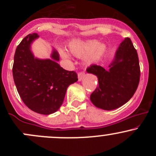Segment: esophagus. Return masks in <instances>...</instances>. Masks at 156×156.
I'll return each mask as SVG.
<instances>
[{
	"instance_id": "obj_1",
	"label": "esophagus",
	"mask_w": 156,
	"mask_h": 156,
	"mask_svg": "<svg viewBox=\"0 0 156 156\" xmlns=\"http://www.w3.org/2000/svg\"><path fill=\"white\" fill-rule=\"evenodd\" d=\"M84 75H85V73H84V72H78V80H79V81H81V80L83 79V78L84 77Z\"/></svg>"
}]
</instances>
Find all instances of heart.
<instances>
[{"mask_svg": "<svg viewBox=\"0 0 156 156\" xmlns=\"http://www.w3.org/2000/svg\"><path fill=\"white\" fill-rule=\"evenodd\" d=\"M71 52L78 57L86 56L87 63H94L97 62L104 53L106 46L102 44H98L96 41H89L86 42H72L69 45ZM63 58L68 57V55L64 52H61Z\"/></svg>", "mask_w": 156, "mask_h": 156, "instance_id": "obj_1", "label": "heart"}]
</instances>
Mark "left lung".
Instances as JSON below:
<instances>
[{
  "mask_svg": "<svg viewBox=\"0 0 156 156\" xmlns=\"http://www.w3.org/2000/svg\"><path fill=\"white\" fill-rule=\"evenodd\" d=\"M87 72L98 78L99 85L90 95L94 106L113 110L125 104L136 92L140 77L137 52L130 37L121 43L108 70L94 64Z\"/></svg>",
  "mask_w": 156,
  "mask_h": 156,
  "instance_id": "left-lung-1",
  "label": "left lung"
}]
</instances>
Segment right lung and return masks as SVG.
<instances>
[{
    "label": "right lung",
    "mask_w": 156,
    "mask_h": 156,
    "mask_svg": "<svg viewBox=\"0 0 156 156\" xmlns=\"http://www.w3.org/2000/svg\"><path fill=\"white\" fill-rule=\"evenodd\" d=\"M38 37L29 34L17 46L14 54L12 76L17 91L28 108L42 115H50L62 104L67 87L78 81L75 71L62 69L53 50V59H38L30 50L31 42Z\"/></svg>",
    "instance_id": "obj_1"
}]
</instances>
